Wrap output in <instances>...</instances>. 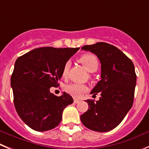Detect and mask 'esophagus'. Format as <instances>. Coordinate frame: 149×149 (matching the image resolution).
Returning <instances> with one entry per match:
<instances>
[{
  "mask_svg": "<svg viewBox=\"0 0 149 149\" xmlns=\"http://www.w3.org/2000/svg\"><path fill=\"white\" fill-rule=\"evenodd\" d=\"M80 102H81V101H80V100L76 99V98H74V103L78 104V103H80Z\"/></svg>",
  "mask_w": 149,
  "mask_h": 149,
  "instance_id": "esophagus-1",
  "label": "esophagus"
}]
</instances>
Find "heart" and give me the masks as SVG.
I'll return each mask as SVG.
<instances>
[{"label":"heart","instance_id":"heart-1","mask_svg":"<svg viewBox=\"0 0 149 149\" xmlns=\"http://www.w3.org/2000/svg\"><path fill=\"white\" fill-rule=\"evenodd\" d=\"M78 61L82 64L86 68V70L89 72H95L98 68V60L94 54H85L78 59ZM71 63L69 61H67L64 64L62 69V77H66L68 75V70L70 68ZM65 91L69 95H72L74 98H78L88 89L87 86L84 84H68L65 86Z\"/></svg>","mask_w":149,"mask_h":149}]
</instances>
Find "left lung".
I'll list each match as a JSON object with an SVG mask.
<instances>
[{
  "label": "left lung",
  "mask_w": 149,
  "mask_h": 149,
  "mask_svg": "<svg viewBox=\"0 0 149 149\" xmlns=\"http://www.w3.org/2000/svg\"><path fill=\"white\" fill-rule=\"evenodd\" d=\"M81 49L97 55L101 64V80L91 92L94 95L100 93L101 98L96 101L86 100L89 109L81 116V120L93 131H111L121 123L134 103L136 82L134 63L108 43L97 42Z\"/></svg>",
  "instance_id": "obj_1"
}]
</instances>
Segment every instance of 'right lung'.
<instances>
[{
    "label": "right lung",
    "instance_id": "obj_1",
    "mask_svg": "<svg viewBox=\"0 0 149 149\" xmlns=\"http://www.w3.org/2000/svg\"><path fill=\"white\" fill-rule=\"evenodd\" d=\"M80 48H35L19 56L11 77L15 110L24 123L36 131L54 128L63 110L73 103L70 95L56 96L50 88L57 86L65 63Z\"/></svg>",
    "mask_w": 149,
    "mask_h": 149
}]
</instances>
